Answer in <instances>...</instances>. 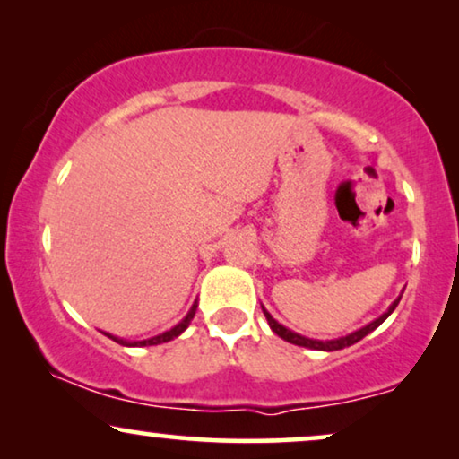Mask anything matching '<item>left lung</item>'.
I'll return each instance as SVG.
<instances>
[{
    "instance_id": "8db88e82",
    "label": "left lung",
    "mask_w": 459,
    "mask_h": 459,
    "mask_svg": "<svg viewBox=\"0 0 459 459\" xmlns=\"http://www.w3.org/2000/svg\"><path fill=\"white\" fill-rule=\"evenodd\" d=\"M399 300H401V298H396V300L393 302V307L388 308V313H384V315L380 316V319L371 321L369 325H365V327L359 329V332H354V333H351V335H346V338H340V340H329V342H321V340H310V338H304V335H298V333H293V332H290V329H287V327L281 325V323L274 321L273 316L268 315L264 308H262V310H264V316H266L268 325H271V329H273L274 333L279 335V338H283V340H287V342H291V344H296V346H307V348H315V351H342V348H346V346H352V344H357L359 340H363L365 335L371 333V332H374V329L380 327L382 323L388 319L390 313H393V310L396 308V304H399Z\"/></svg>"
}]
</instances>
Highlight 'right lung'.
I'll return each mask as SVG.
<instances>
[{"label": "right lung", "mask_w": 459, "mask_h": 459, "mask_svg": "<svg viewBox=\"0 0 459 459\" xmlns=\"http://www.w3.org/2000/svg\"><path fill=\"white\" fill-rule=\"evenodd\" d=\"M195 310H197V304H193V308H191V313H188L185 319H182L178 325L176 327H172L169 329V332H166V333H161V335H155V338H151V340H143V342H126V340H121V338H115V335H108V338H113L115 342H117V344H124V346H155V344H161V342H169V340H174L176 335H180L182 332H185V329L188 327V323H191V319L195 316Z\"/></svg>", "instance_id": "1"}]
</instances>
